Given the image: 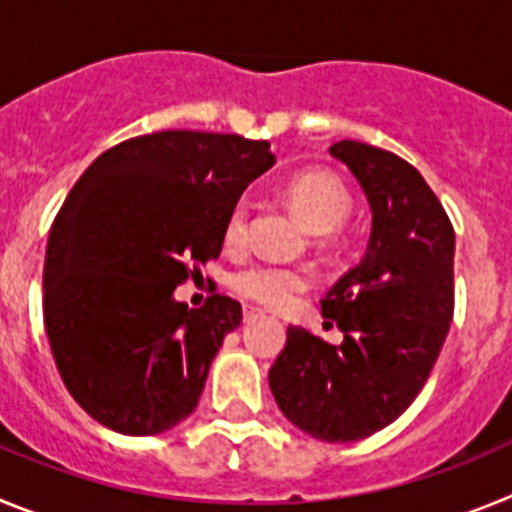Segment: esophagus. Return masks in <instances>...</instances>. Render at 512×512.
<instances>
[{"instance_id":"1","label":"esophagus","mask_w":512,"mask_h":512,"mask_svg":"<svg viewBox=\"0 0 512 512\" xmlns=\"http://www.w3.org/2000/svg\"><path fill=\"white\" fill-rule=\"evenodd\" d=\"M261 315H264V312L261 310H256V307H243V320H256V318H261Z\"/></svg>"}]
</instances>
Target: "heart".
Masks as SVG:
<instances>
[{"mask_svg": "<svg viewBox=\"0 0 512 512\" xmlns=\"http://www.w3.org/2000/svg\"><path fill=\"white\" fill-rule=\"evenodd\" d=\"M287 200L292 210L312 233H333L351 215V194L341 179L325 171H307L287 184ZM251 205L238 200L230 207L223 225V241L228 248H243L248 243ZM230 287L238 297L264 307H287L310 287V277L302 269L279 264H251L230 277Z\"/></svg>", "mask_w": 512, "mask_h": 512, "instance_id": "b5f03b06", "label": "heart"}]
</instances>
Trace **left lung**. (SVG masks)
Segmentation results:
<instances>
[{
  "instance_id": "1",
  "label": "left lung",
  "mask_w": 512,
  "mask_h": 512,
  "mask_svg": "<svg viewBox=\"0 0 512 512\" xmlns=\"http://www.w3.org/2000/svg\"><path fill=\"white\" fill-rule=\"evenodd\" d=\"M364 189V259L320 300L343 343L300 325L269 369L271 395L300 431L359 441L400 418L423 390L454 318V225L420 171L359 140L330 146Z\"/></svg>"
}]
</instances>
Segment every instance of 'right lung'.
Listing matches in <instances>:
<instances>
[{"instance_id": "right-lung-1", "label": "right lung", "mask_w": 512, "mask_h": 512, "mask_svg": "<svg viewBox=\"0 0 512 512\" xmlns=\"http://www.w3.org/2000/svg\"><path fill=\"white\" fill-rule=\"evenodd\" d=\"M266 140L164 130L94 158L48 235L43 318L66 390L97 423L156 436L194 413L241 302L192 310L174 289L220 256L243 189L274 166Z\"/></svg>"}]
</instances>
